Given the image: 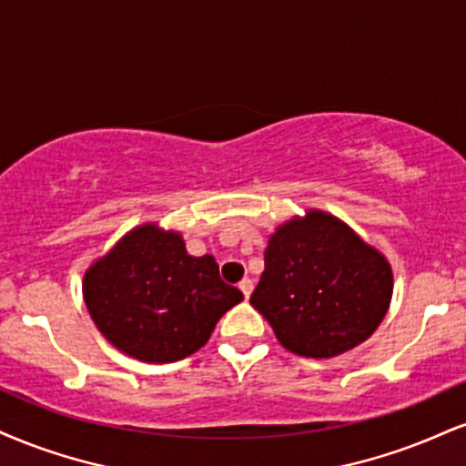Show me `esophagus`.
<instances>
[{
	"mask_svg": "<svg viewBox=\"0 0 466 466\" xmlns=\"http://www.w3.org/2000/svg\"><path fill=\"white\" fill-rule=\"evenodd\" d=\"M238 289L243 290V295H245V299H249V295H251V290H254V282H251L249 278H245L243 282L238 284Z\"/></svg>",
	"mask_w": 466,
	"mask_h": 466,
	"instance_id": "esophagus-1",
	"label": "esophagus"
}]
</instances>
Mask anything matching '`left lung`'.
<instances>
[{
	"label": "left lung",
	"mask_w": 466,
	"mask_h": 466,
	"mask_svg": "<svg viewBox=\"0 0 466 466\" xmlns=\"http://www.w3.org/2000/svg\"><path fill=\"white\" fill-rule=\"evenodd\" d=\"M393 271L339 218L308 212L268 238L251 306L293 354L332 358L360 345L389 310Z\"/></svg>",
	"instance_id": "1"
}]
</instances>
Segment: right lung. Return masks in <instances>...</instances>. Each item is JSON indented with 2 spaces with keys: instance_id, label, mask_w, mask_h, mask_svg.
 I'll list each match as a JSON object with an SVG mask.
<instances>
[{
  "instance_id": "1",
  "label": "right lung",
  "mask_w": 466,
  "mask_h": 466,
  "mask_svg": "<svg viewBox=\"0 0 466 466\" xmlns=\"http://www.w3.org/2000/svg\"><path fill=\"white\" fill-rule=\"evenodd\" d=\"M243 299L212 256L193 258L176 232L141 226L84 276L95 325L123 354L176 362L206 345L218 319Z\"/></svg>"
}]
</instances>
